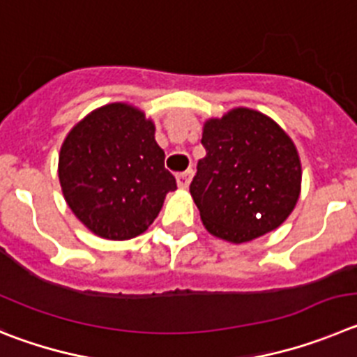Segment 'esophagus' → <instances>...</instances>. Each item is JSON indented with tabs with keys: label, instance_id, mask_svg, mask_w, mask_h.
Masks as SVG:
<instances>
[{
	"label": "esophagus",
	"instance_id": "obj_1",
	"mask_svg": "<svg viewBox=\"0 0 357 357\" xmlns=\"http://www.w3.org/2000/svg\"><path fill=\"white\" fill-rule=\"evenodd\" d=\"M192 176H194V171H192V169H188V171L178 174V186H179V188H188Z\"/></svg>",
	"mask_w": 357,
	"mask_h": 357
}]
</instances>
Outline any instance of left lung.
Wrapping results in <instances>:
<instances>
[{"label": "left lung", "instance_id": "8db88e82", "mask_svg": "<svg viewBox=\"0 0 357 357\" xmlns=\"http://www.w3.org/2000/svg\"><path fill=\"white\" fill-rule=\"evenodd\" d=\"M190 194L208 231L243 243L281 226L301 194V160L294 142L271 117L234 108L210 119Z\"/></svg>", "mask_w": 357, "mask_h": 357}]
</instances>
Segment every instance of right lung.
<instances>
[{
  "mask_svg": "<svg viewBox=\"0 0 357 357\" xmlns=\"http://www.w3.org/2000/svg\"><path fill=\"white\" fill-rule=\"evenodd\" d=\"M155 124L126 102H112L66 137L59 178L73 213L108 240L139 236L158 217L176 178L165 169Z\"/></svg>",
  "mask_w": 357,
  "mask_h": 357,
  "instance_id": "add662e5",
  "label": "right lung"
}]
</instances>
